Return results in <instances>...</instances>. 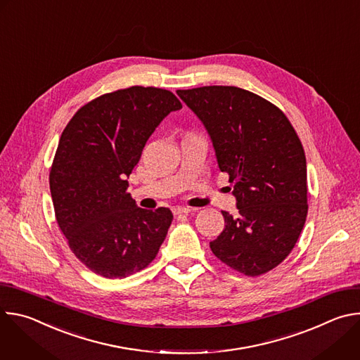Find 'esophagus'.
I'll return each instance as SVG.
<instances>
[{
  "instance_id": "34e87169",
  "label": "esophagus",
  "mask_w": 360,
  "mask_h": 360,
  "mask_svg": "<svg viewBox=\"0 0 360 360\" xmlns=\"http://www.w3.org/2000/svg\"><path fill=\"white\" fill-rule=\"evenodd\" d=\"M172 212H174V215H188L189 212H192V210L191 208H184V207H175L172 210Z\"/></svg>"
}]
</instances>
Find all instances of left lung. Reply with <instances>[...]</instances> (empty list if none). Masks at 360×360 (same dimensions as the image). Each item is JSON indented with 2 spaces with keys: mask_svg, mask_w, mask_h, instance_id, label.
I'll use <instances>...</instances> for the list:
<instances>
[{
  "mask_svg": "<svg viewBox=\"0 0 360 360\" xmlns=\"http://www.w3.org/2000/svg\"><path fill=\"white\" fill-rule=\"evenodd\" d=\"M176 94L207 128L238 199L239 217L222 211L225 229L211 250L246 276L272 271L292 252L307 215L306 158L296 131L272 102L238 86Z\"/></svg>",
  "mask_w": 360,
  "mask_h": 360,
  "instance_id": "left-lung-1",
  "label": "left lung"
}]
</instances>
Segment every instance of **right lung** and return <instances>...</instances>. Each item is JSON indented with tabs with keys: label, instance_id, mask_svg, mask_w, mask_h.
I'll return each instance as SVG.
<instances>
[{
	"label": "right lung",
	"instance_id": "obj_1",
	"mask_svg": "<svg viewBox=\"0 0 360 360\" xmlns=\"http://www.w3.org/2000/svg\"><path fill=\"white\" fill-rule=\"evenodd\" d=\"M181 108L171 91L135 85L89 101L63 131L51 196L72 253L94 274L122 279L155 259L174 215L136 207L127 176L152 132Z\"/></svg>",
	"mask_w": 360,
	"mask_h": 360
}]
</instances>
